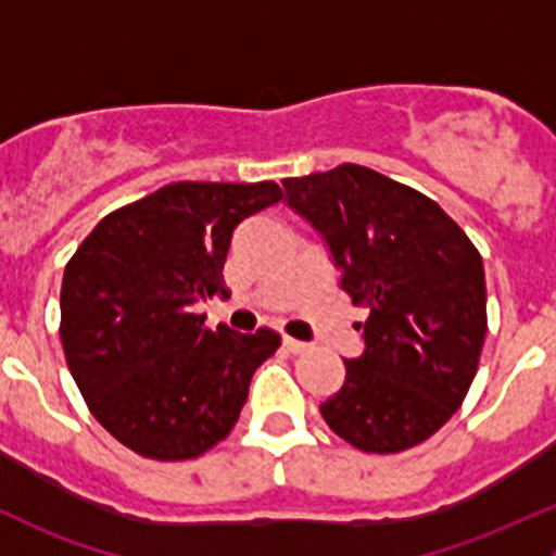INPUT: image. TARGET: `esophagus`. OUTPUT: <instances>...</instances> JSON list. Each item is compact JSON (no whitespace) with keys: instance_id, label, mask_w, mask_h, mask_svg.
Instances as JSON below:
<instances>
[{"instance_id":"obj_1","label":"esophagus","mask_w":556,"mask_h":556,"mask_svg":"<svg viewBox=\"0 0 556 556\" xmlns=\"http://www.w3.org/2000/svg\"><path fill=\"white\" fill-rule=\"evenodd\" d=\"M282 346H285V350H288V352H293V355H301V352L309 350V344H306V341L293 339V336H282Z\"/></svg>"}]
</instances>
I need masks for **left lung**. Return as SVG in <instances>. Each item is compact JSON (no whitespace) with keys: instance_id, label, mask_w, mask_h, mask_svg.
Listing matches in <instances>:
<instances>
[{"instance_id":"left-lung-1","label":"left lung","mask_w":556,"mask_h":556,"mask_svg":"<svg viewBox=\"0 0 556 556\" xmlns=\"http://www.w3.org/2000/svg\"><path fill=\"white\" fill-rule=\"evenodd\" d=\"M341 268V290L368 312L366 350L344 361L341 390L319 406L339 439L395 454L428 441L479 371L486 285L479 250L419 190L357 164L285 179Z\"/></svg>"}]
</instances>
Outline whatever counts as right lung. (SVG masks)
I'll use <instances>...</instances> for the list:
<instances>
[{"label": "right lung", "mask_w": 556, "mask_h": 556, "mask_svg": "<svg viewBox=\"0 0 556 556\" xmlns=\"http://www.w3.org/2000/svg\"><path fill=\"white\" fill-rule=\"evenodd\" d=\"M266 182H172L99 220L61 282V344L88 408L142 457L177 463L220 444L279 333L204 328L193 304L228 295L233 228L277 204Z\"/></svg>", "instance_id": "right-lung-1"}]
</instances>
